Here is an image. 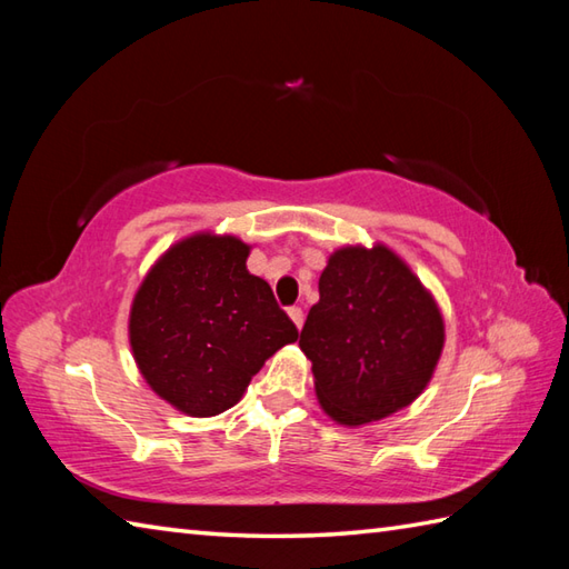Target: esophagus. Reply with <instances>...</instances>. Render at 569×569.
Segmentation results:
<instances>
[{
    "mask_svg": "<svg viewBox=\"0 0 569 569\" xmlns=\"http://www.w3.org/2000/svg\"><path fill=\"white\" fill-rule=\"evenodd\" d=\"M288 316H291V320L296 322V328L300 330V328H303V308H298V306H293V308H288Z\"/></svg>",
    "mask_w": 569,
    "mask_h": 569,
    "instance_id": "obj_1",
    "label": "esophagus"
}]
</instances>
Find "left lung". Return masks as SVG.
Listing matches in <instances>:
<instances>
[{
    "instance_id": "left-lung-1",
    "label": "left lung",
    "mask_w": 569,
    "mask_h": 569,
    "mask_svg": "<svg viewBox=\"0 0 569 569\" xmlns=\"http://www.w3.org/2000/svg\"><path fill=\"white\" fill-rule=\"evenodd\" d=\"M300 330L318 401L342 426L406 408L438 365L445 325L432 296L391 249L345 247L320 276Z\"/></svg>"
}]
</instances>
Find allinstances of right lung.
<instances>
[{
  "instance_id": "obj_1",
  "label": "right lung",
  "mask_w": 569,
  "mask_h": 569,
  "mask_svg": "<svg viewBox=\"0 0 569 569\" xmlns=\"http://www.w3.org/2000/svg\"><path fill=\"white\" fill-rule=\"evenodd\" d=\"M247 257L237 237H188L163 253L131 303L129 342L143 379L188 416L232 408L263 361L298 340Z\"/></svg>"
}]
</instances>
